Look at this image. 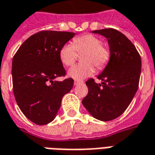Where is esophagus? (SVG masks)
<instances>
[{
    "label": "esophagus",
    "mask_w": 155,
    "mask_h": 155,
    "mask_svg": "<svg viewBox=\"0 0 155 155\" xmlns=\"http://www.w3.org/2000/svg\"><path fill=\"white\" fill-rule=\"evenodd\" d=\"M83 83V81H74V85H78V84H80Z\"/></svg>",
    "instance_id": "1"
}]
</instances>
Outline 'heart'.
<instances>
[{
    "mask_svg": "<svg viewBox=\"0 0 155 155\" xmlns=\"http://www.w3.org/2000/svg\"><path fill=\"white\" fill-rule=\"evenodd\" d=\"M77 52H84L82 61L84 63L72 66L68 75L75 81H82L94 73V66L104 68L109 60L110 53L107 48L102 45L101 40L92 34H84L73 40V44L66 42L59 51V57L63 65L72 66L77 58Z\"/></svg>",
    "mask_w": 155,
    "mask_h": 155,
    "instance_id": "b5f03b06",
    "label": "heart"
}]
</instances>
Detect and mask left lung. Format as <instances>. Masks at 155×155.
Returning a JSON list of instances; mask_svg holds the SVG:
<instances>
[{"instance_id": "1", "label": "left lung", "mask_w": 155, "mask_h": 155, "mask_svg": "<svg viewBox=\"0 0 155 155\" xmlns=\"http://www.w3.org/2000/svg\"><path fill=\"white\" fill-rule=\"evenodd\" d=\"M107 39L110 58L97 76L103 81H86L88 94L84 107L94 118L107 121L118 117L127 109L138 89L141 59L136 47L124 34L113 28L92 31Z\"/></svg>"}]
</instances>
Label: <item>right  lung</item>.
I'll return each mask as SVG.
<instances>
[{
  "mask_svg": "<svg viewBox=\"0 0 155 155\" xmlns=\"http://www.w3.org/2000/svg\"><path fill=\"white\" fill-rule=\"evenodd\" d=\"M74 35L71 32L41 31L25 40L14 56V95L21 112L35 124L53 121L63 96L73 87L71 78L56 79L66 74L59 51Z\"/></svg>",
  "mask_w": 155,
  "mask_h": 155,
  "instance_id": "add662e5",
  "label": "right lung"
}]
</instances>
